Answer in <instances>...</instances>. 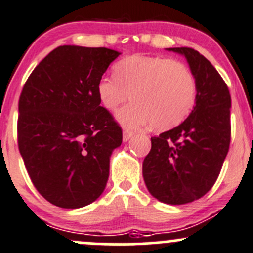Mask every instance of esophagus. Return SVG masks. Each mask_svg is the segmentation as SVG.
<instances>
[{
  "label": "esophagus",
  "mask_w": 253,
  "mask_h": 253,
  "mask_svg": "<svg viewBox=\"0 0 253 253\" xmlns=\"http://www.w3.org/2000/svg\"><path fill=\"white\" fill-rule=\"evenodd\" d=\"M132 136H134V132H132L131 130L124 129V131H123V140H124V141H127V140H129L130 137H132Z\"/></svg>",
  "instance_id": "obj_1"
}]
</instances>
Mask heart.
<instances>
[{
  "label": "heart",
  "mask_w": 253,
  "mask_h": 253,
  "mask_svg": "<svg viewBox=\"0 0 253 253\" xmlns=\"http://www.w3.org/2000/svg\"><path fill=\"white\" fill-rule=\"evenodd\" d=\"M114 77H102L97 93L104 108L117 112L123 126L137 127L151 123L167 130L181 124L193 109L198 84L191 67L178 60L131 55L113 67Z\"/></svg>",
  "instance_id": "b5f03b06"
}]
</instances>
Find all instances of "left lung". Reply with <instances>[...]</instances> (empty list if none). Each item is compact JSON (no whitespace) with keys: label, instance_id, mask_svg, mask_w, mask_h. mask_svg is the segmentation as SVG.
<instances>
[{"label":"left lung","instance_id":"1","mask_svg":"<svg viewBox=\"0 0 253 253\" xmlns=\"http://www.w3.org/2000/svg\"><path fill=\"white\" fill-rule=\"evenodd\" d=\"M167 50L184 55L196 75V106L183 123L151 137L142 176L151 196L179 206L202 198L219 177L231 140V97L216 69L197 50Z\"/></svg>","mask_w":253,"mask_h":253}]
</instances>
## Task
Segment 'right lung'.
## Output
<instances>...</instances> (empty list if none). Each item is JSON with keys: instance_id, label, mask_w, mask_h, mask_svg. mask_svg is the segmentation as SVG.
Masks as SVG:
<instances>
[{"instance_id": "1", "label": "right lung", "mask_w": 253, "mask_h": 253, "mask_svg": "<svg viewBox=\"0 0 253 253\" xmlns=\"http://www.w3.org/2000/svg\"><path fill=\"white\" fill-rule=\"evenodd\" d=\"M121 52L64 45L29 75L18 103V149L37 191L54 206L76 209L106 188L109 157L123 132L97 93Z\"/></svg>"}]
</instances>
